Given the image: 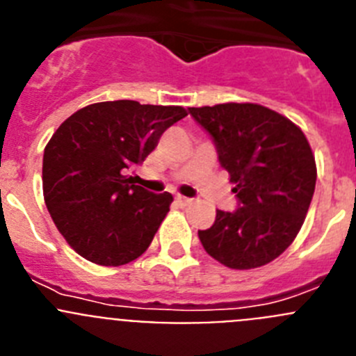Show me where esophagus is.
<instances>
[{
    "mask_svg": "<svg viewBox=\"0 0 356 356\" xmlns=\"http://www.w3.org/2000/svg\"><path fill=\"white\" fill-rule=\"evenodd\" d=\"M176 203L180 207H187L188 203H193V200L191 197H185V196H176Z\"/></svg>",
    "mask_w": 356,
    "mask_h": 356,
    "instance_id": "obj_1",
    "label": "esophagus"
}]
</instances>
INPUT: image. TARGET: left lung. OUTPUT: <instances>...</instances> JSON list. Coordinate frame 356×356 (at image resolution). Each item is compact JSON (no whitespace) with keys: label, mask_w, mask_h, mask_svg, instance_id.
<instances>
[{"label":"left lung","mask_w":356,"mask_h":356,"mask_svg":"<svg viewBox=\"0 0 356 356\" xmlns=\"http://www.w3.org/2000/svg\"><path fill=\"white\" fill-rule=\"evenodd\" d=\"M188 112L212 135L238 197L235 212L217 210L213 225L197 232L201 244L229 269L273 262L300 234L316 188V156L307 137L291 119L257 103Z\"/></svg>","instance_id":"left-lung-1"}]
</instances>
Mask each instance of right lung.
<instances>
[{
    "label": "right lung",
    "mask_w": 356,
    "mask_h": 356,
    "mask_svg": "<svg viewBox=\"0 0 356 356\" xmlns=\"http://www.w3.org/2000/svg\"><path fill=\"white\" fill-rule=\"evenodd\" d=\"M185 115L184 106L119 99L83 106L56 128L44 147V201L80 257L118 267L149 248L172 196L147 193L128 172Z\"/></svg>",
    "instance_id": "add662e5"
}]
</instances>
